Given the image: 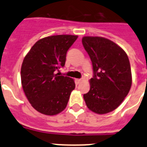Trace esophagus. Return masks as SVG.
Here are the masks:
<instances>
[{
	"label": "esophagus",
	"mask_w": 147,
	"mask_h": 147,
	"mask_svg": "<svg viewBox=\"0 0 147 147\" xmlns=\"http://www.w3.org/2000/svg\"><path fill=\"white\" fill-rule=\"evenodd\" d=\"M75 82H76V85H79V84L82 82V80H80V79H76V80H75Z\"/></svg>",
	"instance_id": "esophagus-1"
}]
</instances>
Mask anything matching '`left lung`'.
<instances>
[{
	"instance_id": "8db88e82",
	"label": "left lung",
	"mask_w": 147,
	"mask_h": 147,
	"mask_svg": "<svg viewBox=\"0 0 147 147\" xmlns=\"http://www.w3.org/2000/svg\"><path fill=\"white\" fill-rule=\"evenodd\" d=\"M82 45L93 65L90 88L83 97L87 107L98 114L117 108L132 85L129 58L123 49L108 39L84 37Z\"/></svg>"
}]
</instances>
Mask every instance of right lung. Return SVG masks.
Masks as SVG:
<instances>
[{
  "instance_id": "obj_1",
  "label": "right lung",
  "mask_w": 147,
  "mask_h": 147,
  "mask_svg": "<svg viewBox=\"0 0 147 147\" xmlns=\"http://www.w3.org/2000/svg\"><path fill=\"white\" fill-rule=\"evenodd\" d=\"M76 35H54L38 40L27 54L21 67L23 91L32 107L38 112L54 115L64 110L71 91L73 79L59 76L65 64L68 49Z\"/></svg>"
}]
</instances>
